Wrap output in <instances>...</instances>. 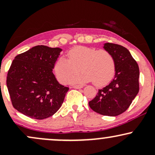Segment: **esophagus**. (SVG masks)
Listing matches in <instances>:
<instances>
[{
    "instance_id": "obj_1",
    "label": "esophagus",
    "mask_w": 155,
    "mask_h": 155,
    "mask_svg": "<svg viewBox=\"0 0 155 155\" xmlns=\"http://www.w3.org/2000/svg\"><path fill=\"white\" fill-rule=\"evenodd\" d=\"M73 88H75V89H81L83 87V85L81 84H78V85H73L72 86Z\"/></svg>"
}]
</instances>
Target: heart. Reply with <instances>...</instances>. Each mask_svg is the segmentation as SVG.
Masks as SVG:
<instances>
[{
    "instance_id": "1",
    "label": "heart",
    "mask_w": 155,
    "mask_h": 155,
    "mask_svg": "<svg viewBox=\"0 0 155 155\" xmlns=\"http://www.w3.org/2000/svg\"><path fill=\"white\" fill-rule=\"evenodd\" d=\"M68 60L59 58L55 61L54 69L61 83L67 84L71 78L74 82L92 81L96 87H103L111 81L116 73V63L111 52L106 49L78 46L67 53Z\"/></svg>"
}]
</instances>
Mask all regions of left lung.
I'll use <instances>...</instances> for the list:
<instances>
[{"instance_id": "obj_1", "label": "left lung", "mask_w": 155, "mask_h": 155, "mask_svg": "<svg viewBox=\"0 0 155 155\" xmlns=\"http://www.w3.org/2000/svg\"><path fill=\"white\" fill-rule=\"evenodd\" d=\"M104 49L114 58V79L107 86L98 90L95 97L89 102V106L100 114L114 117L129 108L139 91V68L125 47L106 43Z\"/></svg>"}]
</instances>
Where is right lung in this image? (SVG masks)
Instances as JSON below:
<instances>
[{
	"mask_svg": "<svg viewBox=\"0 0 155 155\" xmlns=\"http://www.w3.org/2000/svg\"><path fill=\"white\" fill-rule=\"evenodd\" d=\"M61 50L38 45L15 57L6 78L15 109L35 120L48 118L58 111L69 90L59 84L52 73Z\"/></svg>",
	"mask_w": 155,
	"mask_h": 155,
	"instance_id": "add662e5",
	"label": "right lung"
}]
</instances>
